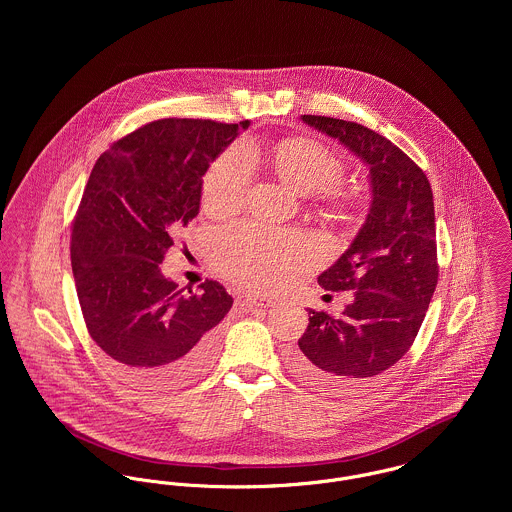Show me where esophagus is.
<instances>
[{"mask_svg": "<svg viewBox=\"0 0 512 512\" xmlns=\"http://www.w3.org/2000/svg\"><path fill=\"white\" fill-rule=\"evenodd\" d=\"M250 305H254V307H272V305H276V301L272 299V297H266V295H256V293H252V295H248V299H246Z\"/></svg>", "mask_w": 512, "mask_h": 512, "instance_id": "obj_1", "label": "esophagus"}]
</instances>
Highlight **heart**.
Listing matches in <instances>:
<instances>
[{"label": "heart", "instance_id": "obj_1", "mask_svg": "<svg viewBox=\"0 0 512 512\" xmlns=\"http://www.w3.org/2000/svg\"><path fill=\"white\" fill-rule=\"evenodd\" d=\"M278 177L299 195H319L339 211L351 207V199L337 189L343 179V159L327 146L292 138L278 144L272 155ZM252 181V161L242 149H228L209 167L203 181V207L207 213L226 217L236 213ZM211 260L226 280L252 288L276 290L315 260L307 236L274 230L256 222H242L222 230L215 238Z\"/></svg>", "mask_w": 512, "mask_h": 512}]
</instances>
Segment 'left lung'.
<instances>
[{"mask_svg":"<svg viewBox=\"0 0 512 512\" xmlns=\"http://www.w3.org/2000/svg\"><path fill=\"white\" fill-rule=\"evenodd\" d=\"M301 120L361 157L372 189L353 244L317 278L321 288L355 299L337 319L309 309L290 355L303 380L347 392L396 365L422 327L438 286L434 195L426 173L384 136L327 116Z\"/></svg>","mask_w":512,"mask_h":512,"instance_id":"left-lung-1","label":"left lung"}]
</instances>
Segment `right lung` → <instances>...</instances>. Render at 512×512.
Masks as SVG:
<instances>
[{
    "label": "right lung",
    "mask_w": 512,
    "mask_h": 512,
    "mask_svg": "<svg viewBox=\"0 0 512 512\" xmlns=\"http://www.w3.org/2000/svg\"><path fill=\"white\" fill-rule=\"evenodd\" d=\"M248 126L155 120L92 167L71 234L74 284L90 337L138 386H181L213 363L232 297L213 280L183 293L159 264L199 215L211 161Z\"/></svg>",
    "instance_id": "1"
}]
</instances>
